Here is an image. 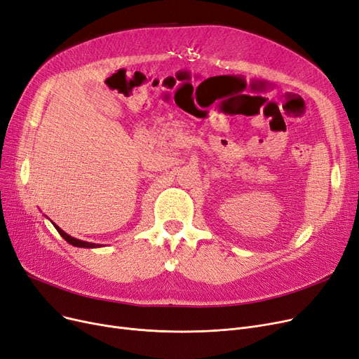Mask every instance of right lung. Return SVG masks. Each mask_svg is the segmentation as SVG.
Wrapping results in <instances>:
<instances>
[{"label":"right lung","mask_w":359,"mask_h":359,"mask_svg":"<svg viewBox=\"0 0 359 359\" xmlns=\"http://www.w3.org/2000/svg\"><path fill=\"white\" fill-rule=\"evenodd\" d=\"M54 224V223H53ZM54 227L57 229V231L60 233V236L63 238L65 241H67L70 245H73V246H77V248H98V246H101V245H97V243H90V242H83V241H81V239H76V238H72V236H69L67 233L65 231V230H61L57 224H54Z\"/></svg>","instance_id":"add662e5"}]
</instances>
